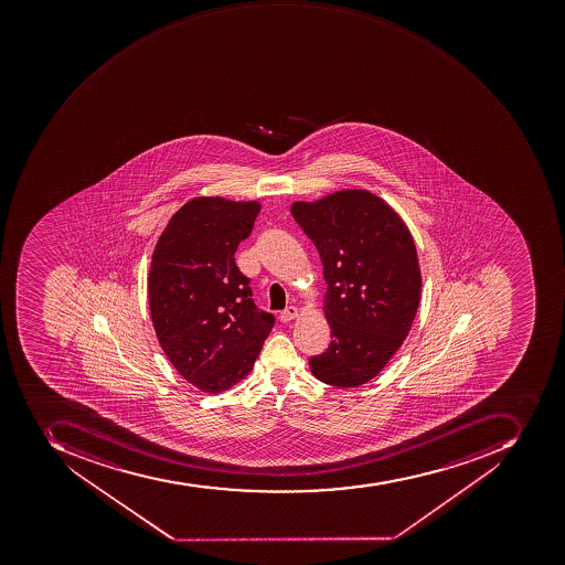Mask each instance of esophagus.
I'll use <instances>...</instances> for the list:
<instances>
[{
    "mask_svg": "<svg viewBox=\"0 0 565 565\" xmlns=\"http://www.w3.org/2000/svg\"><path fill=\"white\" fill-rule=\"evenodd\" d=\"M299 316L298 308L296 307H289L285 308L284 311L280 313V320L281 322H290V320L296 319V317Z\"/></svg>",
    "mask_w": 565,
    "mask_h": 565,
    "instance_id": "esophagus-1",
    "label": "esophagus"
}]
</instances>
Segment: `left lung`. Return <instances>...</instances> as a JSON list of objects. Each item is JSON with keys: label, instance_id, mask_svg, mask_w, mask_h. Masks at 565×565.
Segmentation results:
<instances>
[{"label": "left lung", "instance_id": "8db88e82", "mask_svg": "<svg viewBox=\"0 0 565 565\" xmlns=\"http://www.w3.org/2000/svg\"><path fill=\"white\" fill-rule=\"evenodd\" d=\"M290 211L317 246L328 284L324 311L333 341L310 358L311 373L337 387L366 384L402 347L419 307L411 231L366 190L294 202Z\"/></svg>", "mask_w": 565, "mask_h": 565}]
</instances>
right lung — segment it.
I'll use <instances>...</instances> for the list:
<instances>
[{
	"label": "right lung",
	"mask_w": 565,
	"mask_h": 565,
	"mask_svg": "<svg viewBox=\"0 0 565 565\" xmlns=\"http://www.w3.org/2000/svg\"><path fill=\"white\" fill-rule=\"evenodd\" d=\"M260 204L222 198L186 202L154 246L149 310L163 352L184 381L218 394L243 381L275 317L258 310L234 260Z\"/></svg>",
	"instance_id": "add662e5"
}]
</instances>
